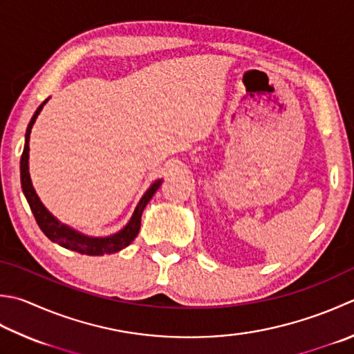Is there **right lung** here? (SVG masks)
Instances as JSON below:
<instances>
[{
    "mask_svg": "<svg viewBox=\"0 0 354 354\" xmlns=\"http://www.w3.org/2000/svg\"><path fill=\"white\" fill-rule=\"evenodd\" d=\"M46 102L47 100L37 109V112H35V115L32 116L29 126H27L24 150H23V155H21V187H23L24 196L30 205V210L33 213L35 219H37V224L52 242H57V244H59L61 247L68 248V250H73V252H78L81 254L102 256V254H110V253H116L122 250V248H126L129 244H131V241H133L138 236V233H140L142 210L145 209V205L149 204L151 196L155 195V192L159 189V185H161L162 181L161 179H158V181H155L149 187V190L144 193V196L140 199V203H138L136 209L133 214H131V218L126 224V227L115 234H110V236H106V238L86 236V234L73 230L72 227L61 224L59 221L55 218L53 214L46 209L44 204L39 201L37 192H35L32 185V179L29 173L30 131Z\"/></svg>",
    "mask_w": 354,
    "mask_h": 354,
    "instance_id": "obj_1",
    "label": "right lung"
}]
</instances>
